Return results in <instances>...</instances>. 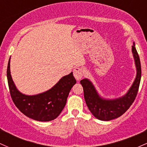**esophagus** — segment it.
Listing matches in <instances>:
<instances>
[{
    "label": "esophagus",
    "instance_id": "1",
    "mask_svg": "<svg viewBox=\"0 0 147 147\" xmlns=\"http://www.w3.org/2000/svg\"><path fill=\"white\" fill-rule=\"evenodd\" d=\"M83 69L82 68H79V67H76V68L74 69L73 74L74 77H75V79L77 81L80 80L82 79V76H83Z\"/></svg>",
    "mask_w": 147,
    "mask_h": 147
}]
</instances>
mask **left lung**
<instances>
[{
    "label": "left lung",
    "mask_w": 147,
    "mask_h": 147,
    "mask_svg": "<svg viewBox=\"0 0 147 147\" xmlns=\"http://www.w3.org/2000/svg\"><path fill=\"white\" fill-rule=\"evenodd\" d=\"M132 52L137 68V75L132 86L127 93L116 99H104L100 97L92 83L87 79L80 81L84 88V95L88 108L92 114L98 119L109 121L120 117L129 109L137 96L141 79V64L140 57L135 47L132 46Z\"/></svg>",
    "instance_id": "1"
}]
</instances>
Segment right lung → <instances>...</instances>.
<instances>
[{
	"label": "right lung",
	"mask_w": 147,
	"mask_h": 147,
	"mask_svg": "<svg viewBox=\"0 0 147 147\" xmlns=\"http://www.w3.org/2000/svg\"><path fill=\"white\" fill-rule=\"evenodd\" d=\"M10 58L7 69L10 95L22 113L34 120L48 122L59 115L66 104L69 92L76 84L73 74L64 76L51 89L36 95H25L16 89L10 74Z\"/></svg>",
	"instance_id": "add662e5"
}]
</instances>
